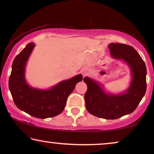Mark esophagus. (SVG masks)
Wrapping results in <instances>:
<instances>
[{
  "label": "esophagus",
  "mask_w": 154,
  "mask_h": 154,
  "mask_svg": "<svg viewBox=\"0 0 154 154\" xmlns=\"http://www.w3.org/2000/svg\"><path fill=\"white\" fill-rule=\"evenodd\" d=\"M83 75H85L86 74V73H85V72H83Z\"/></svg>",
  "instance_id": "esophagus-1"
}]
</instances>
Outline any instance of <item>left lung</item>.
<instances>
[{
	"instance_id": "8db88e82",
	"label": "left lung",
	"mask_w": 154,
	"mask_h": 154,
	"mask_svg": "<svg viewBox=\"0 0 154 154\" xmlns=\"http://www.w3.org/2000/svg\"><path fill=\"white\" fill-rule=\"evenodd\" d=\"M111 55L123 60L131 69L132 79L125 92L109 94L100 84L88 77L84 78L88 90L85 94V107L92 115L104 119H117L135 110L146 90V68L140 54L132 46L111 43Z\"/></svg>"
}]
</instances>
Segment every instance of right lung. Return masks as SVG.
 I'll return each instance as SVG.
<instances>
[{"mask_svg": "<svg viewBox=\"0 0 154 154\" xmlns=\"http://www.w3.org/2000/svg\"><path fill=\"white\" fill-rule=\"evenodd\" d=\"M35 46L33 43L27 44L14 58L9 78V89L18 109L33 117L47 119L62 112L69 95L77 83L83 80V75H75L48 90L31 88L26 83L24 72L27 60Z\"/></svg>", "mask_w": 154, "mask_h": 154, "instance_id": "add662e5", "label": "right lung"}]
</instances>
